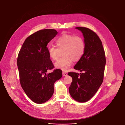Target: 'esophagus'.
Wrapping results in <instances>:
<instances>
[{"label": "esophagus", "mask_w": 125, "mask_h": 125, "mask_svg": "<svg viewBox=\"0 0 125 125\" xmlns=\"http://www.w3.org/2000/svg\"><path fill=\"white\" fill-rule=\"evenodd\" d=\"M62 75H63V76H66L67 75V74L66 72H63Z\"/></svg>", "instance_id": "1"}]
</instances>
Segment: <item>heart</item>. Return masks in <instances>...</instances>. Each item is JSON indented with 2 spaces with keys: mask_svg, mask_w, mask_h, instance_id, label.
Returning a JSON list of instances; mask_svg holds the SVG:
<instances>
[{
  "mask_svg": "<svg viewBox=\"0 0 125 125\" xmlns=\"http://www.w3.org/2000/svg\"><path fill=\"white\" fill-rule=\"evenodd\" d=\"M58 48L50 45L48 47V53L52 60H56L61 50L63 57L55 63V66L62 71H67L72 65L73 61L79 60L83 56L85 48L83 38L79 35L64 33L56 40Z\"/></svg>",
  "mask_w": 125,
  "mask_h": 125,
  "instance_id": "b5f03b06",
  "label": "heart"
}]
</instances>
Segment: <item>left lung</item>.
Here are the masks:
<instances>
[{"instance_id":"left-lung-1","label":"left lung","mask_w":125,"mask_h":125,"mask_svg":"<svg viewBox=\"0 0 125 125\" xmlns=\"http://www.w3.org/2000/svg\"><path fill=\"white\" fill-rule=\"evenodd\" d=\"M76 29L83 33L85 48L74 69L84 73H68L73 79L69 91L75 100L84 102L95 94L103 82L106 58L102 42L94 31L85 27Z\"/></svg>"}]
</instances>
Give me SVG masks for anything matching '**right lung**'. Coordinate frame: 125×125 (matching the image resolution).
Segmentation results:
<instances>
[{"instance_id":"add662e5","label":"right lung","mask_w":125,"mask_h":125,"mask_svg":"<svg viewBox=\"0 0 125 125\" xmlns=\"http://www.w3.org/2000/svg\"><path fill=\"white\" fill-rule=\"evenodd\" d=\"M58 32L54 29L40 30L25 41L17 58L20 82L26 95L34 102L42 104L48 100L54 93V83L61 78L60 69L54 68L46 46Z\"/></svg>"}]
</instances>
